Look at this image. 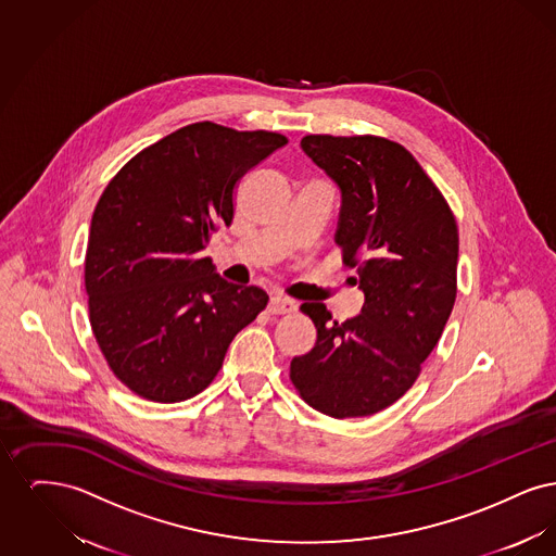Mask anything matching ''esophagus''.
<instances>
[{
    "mask_svg": "<svg viewBox=\"0 0 556 556\" xmlns=\"http://www.w3.org/2000/svg\"><path fill=\"white\" fill-rule=\"evenodd\" d=\"M295 311H298V304L286 295H273L270 302H268V313L270 315H290Z\"/></svg>",
    "mask_w": 556,
    "mask_h": 556,
    "instance_id": "1",
    "label": "esophagus"
}]
</instances>
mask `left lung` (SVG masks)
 I'll return each instance as SVG.
<instances>
[{
    "label": "left lung",
    "mask_w": 556,
    "mask_h": 556,
    "mask_svg": "<svg viewBox=\"0 0 556 556\" xmlns=\"http://www.w3.org/2000/svg\"><path fill=\"white\" fill-rule=\"evenodd\" d=\"M304 154L340 187L336 243L361 315L338 323L302 304L317 344L291 361L302 400L333 419L369 417L404 396L442 338L454 300L458 229L448 202L396 141L375 135H306Z\"/></svg>",
    "instance_id": "8db88e82"
}]
</instances>
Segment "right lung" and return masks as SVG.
<instances>
[{"instance_id": "obj_1", "label": "right lung", "mask_w": 556, "mask_h": 556, "mask_svg": "<svg viewBox=\"0 0 556 556\" xmlns=\"http://www.w3.org/2000/svg\"><path fill=\"white\" fill-rule=\"evenodd\" d=\"M288 137L187 125L108 184L85 254L89 323L108 367L137 396L181 402L211 386L268 295L214 273L202 250L231 225L239 179Z\"/></svg>"}]
</instances>
